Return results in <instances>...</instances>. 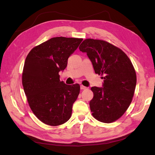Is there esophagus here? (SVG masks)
Wrapping results in <instances>:
<instances>
[{
	"instance_id": "1",
	"label": "esophagus",
	"mask_w": 155,
	"mask_h": 155,
	"mask_svg": "<svg viewBox=\"0 0 155 155\" xmlns=\"http://www.w3.org/2000/svg\"><path fill=\"white\" fill-rule=\"evenodd\" d=\"M80 88H81V90H85V89H86V88H87V87H86L83 86V85H82L80 86Z\"/></svg>"
}]
</instances>
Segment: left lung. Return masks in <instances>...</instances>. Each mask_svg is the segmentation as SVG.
I'll use <instances>...</instances> for the list:
<instances>
[{
	"label": "left lung",
	"mask_w": 155,
	"mask_h": 155,
	"mask_svg": "<svg viewBox=\"0 0 155 155\" xmlns=\"http://www.w3.org/2000/svg\"><path fill=\"white\" fill-rule=\"evenodd\" d=\"M86 52L103 87H93L90 108L94 118L103 123L118 120L128 109L137 85V74L130 59L117 46L105 41L87 39L79 47Z\"/></svg>",
	"instance_id": "left-lung-1"
}]
</instances>
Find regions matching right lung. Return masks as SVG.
Listing matches in <instances>:
<instances>
[{"instance_id": "obj_1", "label": "right lung", "mask_w": 155, "mask_h": 155, "mask_svg": "<svg viewBox=\"0 0 155 155\" xmlns=\"http://www.w3.org/2000/svg\"><path fill=\"white\" fill-rule=\"evenodd\" d=\"M83 39L53 37L35 46L28 54L22 83L31 110L42 122L51 126L64 124L72 115L80 91L79 84L60 81L59 72Z\"/></svg>"}]
</instances>
